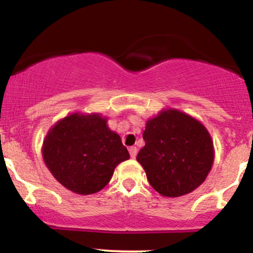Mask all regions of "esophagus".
I'll list each match as a JSON object with an SVG mask.
<instances>
[{"label":"esophagus","mask_w":253,"mask_h":253,"mask_svg":"<svg viewBox=\"0 0 253 253\" xmlns=\"http://www.w3.org/2000/svg\"><path fill=\"white\" fill-rule=\"evenodd\" d=\"M129 153H130V157H131L132 159L136 158V155H137V148L136 147H130L129 148Z\"/></svg>","instance_id":"34e87169"}]
</instances>
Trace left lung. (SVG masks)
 I'll use <instances>...</instances> for the list:
<instances>
[{
	"instance_id": "1",
	"label": "left lung",
	"mask_w": 253,
	"mask_h": 253,
	"mask_svg": "<svg viewBox=\"0 0 253 253\" xmlns=\"http://www.w3.org/2000/svg\"><path fill=\"white\" fill-rule=\"evenodd\" d=\"M146 142L137 161L152 188L167 197L197 189L206 180L214 160L211 135L189 115L169 110L147 122Z\"/></svg>"
}]
</instances>
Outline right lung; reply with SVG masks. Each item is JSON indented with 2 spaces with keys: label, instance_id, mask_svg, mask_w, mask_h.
Instances as JSON below:
<instances>
[{
  "label": "right lung",
  "instance_id": "add662e5",
  "mask_svg": "<svg viewBox=\"0 0 253 253\" xmlns=\"http://www.w3.org/2000/svg\"><path fill=\"white\" fill-rule=\"evenodd\" d=\"M47 169L62 185L80 195L100 191L116 166L130 158L121 137L99 115H72L50 130L42 147Z\"/></svg>",
  "mask_w": 253,
  "mask_h": 253
}]
</instances>
